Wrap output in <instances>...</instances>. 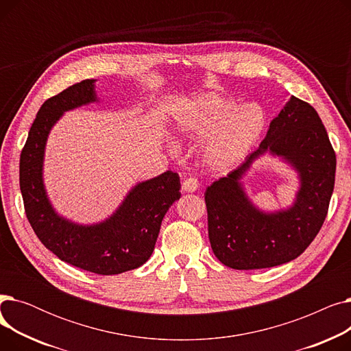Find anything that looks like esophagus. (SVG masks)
<instances>
[{"label": "esophagus", "instance_id": "1", "mask_svg": "<svg viewBox=\"0 0 351 351\" xmlns=\"http://www.w3.org/2000/svg\"><path fill=\"white\" fill-rule=\"evenodd\" d=\"M199 189V180L196 178H186L182 182V191L183 192H195Z\"/></svg>", "mask_w": 351, "mask_h": 351}]
</instances>
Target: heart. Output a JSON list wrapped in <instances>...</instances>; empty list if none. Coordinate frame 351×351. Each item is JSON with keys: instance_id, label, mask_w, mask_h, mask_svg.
I'll use <instances>...</instances> for the list:
<instances>
[{"instance_id": "b5f03b06", "label": "heart", "mask_w": 351, "mask_h": 351, "mask_svg": "<svg viewBox=\"0 0 351 351\" xmlns=\"http://www.w3.org/2000/svg\"><path fill=\"white\" fill-rule=\"evenodd\" d=\"M265 123L263 110L257 105L237 108L234 101L216 94L195 98L176 118V128L183 136L202 138L211 134L204 146V158L215 169L241 160L262 136Z\"/></svg>"}]
</instances>
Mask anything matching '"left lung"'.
I'll use <instances>...</instances> for the list:
<instances>
[{
	"mask_svg": "<svg viewBox=\"0 0 351 351\" xmlns=\"http://www.w3.org/2000/svg\"><path fill=\"white\" fill-rule=\"evenodd\" d=\"M267 150L289 160L302 182L295 205L276 214L256 210L238 182L250 163ZM335 178L336 154L319 114L310 104L291 95L270 122L261 146L205 192L215 256L237 270L273 267L296 259L324 223Z\"/></svg>",
	"mask_w": 351,
	"mask_h": 351,
	"instance_id": "8db88e82",
	"label": "left lung"
}]
</instances>
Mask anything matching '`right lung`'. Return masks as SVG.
Returning a JSON list of instances; mask_svg holds the SVG:
<instances>
[{"instance_id":"right-lung-1","label":"right lung","mask_w":351,"mask_h":351,"mask_svg":"<svg viewBox=\"0 0 351 351\" xmlns=\"http://www.w3.org/2000/svg\"><path fill=\"white\" fill-rule=\"evenodd\" d=\"M94 80L47 99L29 129L20 158V188L28 222L41 243L61 261L97 274H119L149 259L165 213L180 197V180L168 171L136 185L105 222L80 226L51 208L43 183V159L52 125L68 109L97 101Z\"/></svg>"}]
</instances>
